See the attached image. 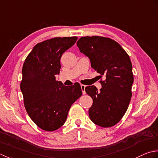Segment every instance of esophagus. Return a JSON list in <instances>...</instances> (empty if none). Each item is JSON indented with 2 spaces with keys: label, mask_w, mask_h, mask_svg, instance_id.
Here are the masks:
<instances>
[{
  "label": "esophagus",
  "mask_w": 158,
  "mask_h": 158,
  "mask_svg": "<svg viewBox=\"0 0 158 158\" xmlns=\"http://www.w3.org/2000/svg\"><path fill=\"white\" fill-rule=\"evenodd\" d=\"M80 86H81V89H82V93H83V94H85V93H86V92H85V87H86V86L84 85H80Z\"/></svg>",
  "instance_id": "obj_1"
}]
</instances>
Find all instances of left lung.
Returning <instances> with one entry per match:
<instances>
[{
	"mask_svg": "<svg viewBox=\"0 0 158 158\" xmlns=\"http://www.w3.org/2000/svg\"><path fill=\"white\" fill-rule=\"evenodd\" d=\"M76 44L80 52L89 57L93 68L101 77H105V80L100 81V91L95 86L85 88L93 99L89 117L99 126H114L127 111L132 95L134 76L130 58L117 41L110 38L82 37Z\"/></svg>",
	"mask_w": 158,
	"mask_h": 158,
	"instance_id": "obj_1",
	"label": "left lung"
}]
</instances>
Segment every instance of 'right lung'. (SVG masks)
<instances>
[{
  "label": "right lung",
  "mask_w": 158,
  "mask_h": 158,
  "mask_svg": "<svg viewBox=\"0 0 158 158\" xmlns=\"http://www.w3.org/2000/svg\"><path fill=\"white\" fill-rule=\"evenodd\" d=\"M77 37H55L35 45L22 67L20 89L28 114L37 126L52 131L65 123L72 104L82 92L80 84L65 86L56 81L63 54Z\"/></svg>",
  "instance_id": "right-lung-1"
}]
</instances>
